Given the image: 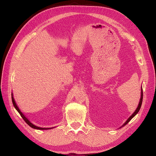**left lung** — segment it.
Returning a JSON list of instances; mask_svg holds the SVG:
<instances>
[{
  "mask_svg": "<svg viewBox=\"0 0 156 156\" xmlns=\"http://www.w3.org/2000/svg\"><path fill=\"white\" fill-rule=\"evenodd\" d=\"M142 101H143V91H142V90H141V98H140V103H139V105H138V107H137V109L136 110H135V111L133 112V115H132L130 117H129L128 119H127V121L125 122V123L123 125H125L126 124H127L128 122L130 121L131 120V119L133 118L135 115H136V114L137 113V112H139V111H140V108H141V104H142Z\"/></svg>",
  "mask_w": 156,
  "mask_h": 156,
  "instance_id": "left-lung-1",
  "label": "left lung"
}]
</instances>
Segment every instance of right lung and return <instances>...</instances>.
<instances>
[{
    "label": "right lung",
    "mask_w": 156,
    "mask_h": 156,
    "mask_svg": "<svg viewBox=\"0 0 156 156\" xmlns=\"http://www.w3.org/2000/svg\"><path fill=\"white\" fill-rule=\"evenodd\" d=\"M12 104H13V105H14V107H15V108L16 109V111H17L18 112H19V113L20 114V115L21 116V117L23 119V120H24L25 122H26V123L27 124H28L29 126H30L31 127H32V128H34V129H40V130H43V129H51V128H41V127H37V126H35V125H33L31 122L29 121L28 119L26 118L25 116H24V115H23L22 112H21V111L19 110V108H18V107L17 106H16V103H15V100H14V98L12 97Z\"/></svg>",
    "instance_id": "1"
}]
</instances>
